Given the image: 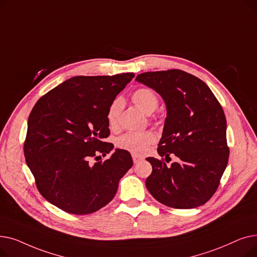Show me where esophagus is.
Returning <instances> with one entry per match:
<instances>
[{
	"label": "esophagus",
	"mask_w": 257,
	"mask_h": 257,
	"mask_svg": "<svg viewBox=\"0 0 257 257\" xmlns=\"http://www.w3.org/2000/svg\"><path fill=\"white\" fill-rule=\"evenodd\" d=\"M132 159H133V163H134V164H138V163H140L141 160H143V157L140 156V155L132 154Z\"/></svg>",
	"instance_id": "obj_1"
}]
</instances>
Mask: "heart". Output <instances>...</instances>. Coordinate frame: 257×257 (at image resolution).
Instances as JSON below:
<instances>
[{"instance_id": "1", "label": "heart", "mask_w": 257, "mask_h": 257, "mask_svg": "<svg viewBox=\"0 0 257 257\" xmlns=\"http://www.w3.org/2000/svg\"><path fill=\"white\" fill-rule=\"evenodd\" d=\"M132 101L141 110L147 114H151L158 107V99L155 92L149 88H140L132 93ZM123 108V100L115 98L107 108L106 118L111 129H115L118 125V118ZM156 141L155 134L151 131L144 132H127L116 139L115 145L121 150L132 154L141 155L145 153Z\"/></svg>"}]
</instances>
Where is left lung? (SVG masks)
Instances as JSON below:
<instances>
[{"instance_id": "left-lung-1", "label": "left lung", "mask_w": 257, "mask_h": 257, "mask_svg": "<svg viewBox=\"0 0 257 257\" xmlns=\"http://www.w3.org/2000/svg\"><path fill=\"white\" fill-rule=\"evenodd\" d=\"M136 80L159 93L167 106L158 154L178 158L171 166L147 158L152 165L146 179L148 191L161 204L173 208L205 204L217 191L228 164L222 106L203 81L181 70L147 72Z\"/></svg>"}]
</instances>
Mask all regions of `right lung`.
Here are the masks:
<instances>
[{
    "label": "right lung",
    "mask_w": 257,
    "mask_h": 257,
    "mask_svg": "<svg viewBox=\"0 0 257 257\" xmlns=\"http://www.w3.org/2000/svg\"><path fill=\"white\" fill-rule=\"evenodd\" d=\"M134 77L76 76L53 88L34 105L24 144L27 166L39 193L50 203L74 214L99 210L113 199L118 181L132 167L128 151L109 154L106 111Z\"/></svg>",
    "instance_id": "right-lung-1"
}]
</instances>
